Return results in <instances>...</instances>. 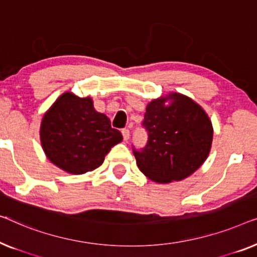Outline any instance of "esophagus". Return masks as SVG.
<instances>
[{
	"mask_svg": "<svg viewBox=\"0 0 257 257\" xmlns=\"http://www.w3.org/2000/svg\"><path fill=\"white\" fill-rule=\"evenodd\" d=\"M121 133H122V136H123V140L124 141H128L129 140V136H130L129 129H122Z\"/></svg>",
	"mask_w": 257,
	"mask_h": 257,
	"instance_id": "esophagus-1",
	"label": "esophagus"
}]
</instances>
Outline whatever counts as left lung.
I'll return each instance as SVG.
<instances>
[{
	"instance_id": "8db88e82",
	"label": "left lung",
	"mask_w": 257,
	"mask_h": 257,
	"mask_svg": "<svg viewBox=\"0 0 257 257\" xmlns=\"http://www.w3.org/2000/svg\"><path fill=\"white\" fill-rule=\"evenodd\" d=\"M142 125L147 146L140 150L133 147V153L139 169L156 183L185 179L211 150L212 122L199 104L183 94L170 93L148 103Z\"/></svg>"
}]
</instances>
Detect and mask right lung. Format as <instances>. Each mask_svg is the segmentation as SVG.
Masks as SVG:
<instances>
[{
  "label": "right lung",
  "instance_id": "obj_1",
  "mask_svg": "<svg viewBox=\"0 0 257 257\" xmlns=\"http://www.w3.org/2000/svg\"><path fill=\"white\" fill-rule=\"evenodd\" d=\"M122 139V134L111 128L109 118L94 109L91 97H79L70 92L58 97L41 124L46 157L73 175L99 168Z\"/></svg>",
  "mask_w": 257,
  "mask_h": 257
}]
</instances>
